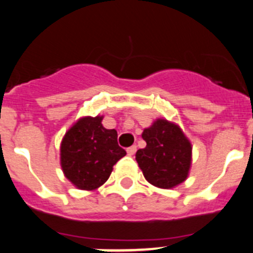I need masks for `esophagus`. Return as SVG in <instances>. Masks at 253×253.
<instances>
[{"label":"esophagus","instance_id":"obj_1","mask_svg":"<svg viewBox=\"0 0 253 253\" xmlns=\"http://www.w3.org/2000/svg\"><path fill=\"white\" fill-rule=\"evenodd\" d=\"M135 151H136V145H131L126 149V153H128V155H134V154H135Z\"/></svg>","mask_w":253,"mask_h":253}]
</instances>
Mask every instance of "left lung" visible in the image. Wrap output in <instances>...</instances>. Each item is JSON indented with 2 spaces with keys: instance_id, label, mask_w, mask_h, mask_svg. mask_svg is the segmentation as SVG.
<instances>
[{
  "instance_id": "obj_1",
  "label": "left lung",
  "mask_w": 253,
  "mask_h": 253,
  "mask_svg": "<svg viewBox=\"0 0 253 253\" xmlns=\"http://www.w3.org/2000/svg\"><path fill=\"white\" fill-rule=\"evenodd\" d=\"M144 149L135 154L145 179L154 186L171 189L185 181L191 165V144L177 125L158 119L143 131Z\"/></svg>"
}]
</instances>
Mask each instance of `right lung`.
I'll return each instance as SVG.
<instances>
[{"label": "right lung", "mask_w": 253, "mask_h": 253, "mask_svg": "<svg viewBox=\"0 0 253 253\" xmlns=\"http://www.w3.org/2000/svg\"><path fill=\"white\" fill-rule=\"evenodd\" d=\"M102 119L82 118L62 140V169L78 189L94 190L104 184L117 161L126 154L118 145L117 130L105 129Z\"/></svg>", "instance_id": "obj_1"}]
</instances>
